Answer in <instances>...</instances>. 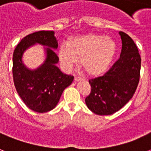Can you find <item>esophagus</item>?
Wrapping results in <instances>:
<instances>
[{
  "label": "esophagus",
  "mask_w": 151,
  "mask_h": 151,
  "mask_svg": "<svg viewBox=\"0 0 151 151\" xmlns=\"http://www.w3.org/2000/svg\"><path fill=\"white\" fill-rule=\"evenodd\" d=\"M81 80H83V79H82V78H81L80 77H75V78H74V81H81Z\"/></svg>",
  "instance_id": "esophagus-1"
}]
</instances>
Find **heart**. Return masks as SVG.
Returning <instances> with one entry per match:
<instances>
[{
	"label": "heart",
	"instance_id": "b5f03b06",
	"mask_svg": "<svg viewBox=\"0 0 151 151\" xmlns=\"http://www.w3.org/2000/svg\"><path fill=\"white\" fill-rule=\"evenodd\" d=\"M116 50L112 38L100 35H83L69 39L58 50L63 67L70 70L80 58V65L91 76H98L108 70Z\"/></svg>",
	"mask_w": 151,
	"mask_h": 151
}]
</instances>
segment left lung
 Masks as SVG:
<instances>
[{"label": "left lung", "instance_id": "left-lung-1", "mask_svg": "<svg viewBox=\"0 0 151 151\" xmlns=\"http://www.w3.org/2000/svg\"><path fill=\"white\" fill-rule=\"evenodd\" d=\"M120 57L103 76L88 80L91 92L86 98L89 110L100 116L116 112L132 98L139 81L141 57L129 35L119 32Z\"/></svg>", "mask_w": 151, "mask_h": 151}]
</instances>
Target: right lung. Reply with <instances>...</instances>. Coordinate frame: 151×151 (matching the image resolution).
I'll use <instances>...</instances> for the list:
<instances>
[{
  "label": "right lung",
  "mask_w": 151,
  "mask_h": 151,
  "mask_svg": "<svg viewBox=\"0 0 151 151\" xmlns=\"http://www.w3.org/2000/svg\"><path fill=\"white\" fill-rule=\"evenodd\" d=\"M35 43L48 47L45 63L32 71L22 64V56ZM57 47L55 32L40 31L23 38L13 53L12 75L16 89L27 108L36 112L42 113L55 109L64 89L73 81V76L63 73L57 67L58 57L53 50Z\"/></svg>",
  "instance_id": "1"
}]
</instances>
